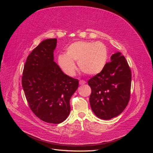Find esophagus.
Instances as JSON below:
<instances>
[{
	"mask_svg": "<svg viewBox=\"0 0 153 153\" xmlns=\"http://www.w3.org/2000/svg\"><path fill=\"white\" fill-rule=\"evenodd\" d=\"M79 84H80V85H84V84H85V82L84 80H81L79 81Z\"/></svg>",
	"mask_w": 153,
	"mask_h": 153,
	"instance_id": "obj_1",
	"label": "esophagus"
}]
</instances>
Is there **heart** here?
I'll return each instance as SVG.
<instances>
[{
	"instance_id": "heart-1",
	"label": "heart",
	"mask_w": 153,
	"mask_h": 153,
	"mask_svg": "<svg viewBox=\"0 0 153 153\" xmlns=\"http://www.w3.org/2000/svg\"><path fill=\"white\" fill-rule=\"evenodd\" d=\"M108 60V50L101 42L82 41L71 44L66 54L60 55L58 62L62 70L73 75L78 62L80 70L87 75H96L105 69Z\"/></svg>"
}]
</instances>
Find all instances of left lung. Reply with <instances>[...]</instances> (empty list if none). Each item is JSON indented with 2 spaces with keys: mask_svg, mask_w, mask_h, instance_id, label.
Returning a JSON list of instances; mask_svg holds the SVG:
<instances>
[{
  "mask_svg": "<svg viewBox=\"0 0 153 153\" xmlns=\"http://www.w3.org/2000/svg\"><path fill=\"white\" fill-rule=\"evenodd\" d=\"M131 71L121 53L111 56L103 70L88 81L91 88L89 101L97 117L108 120L126 108L131 94Z\"/></svg>",
  "mask_w": 153,
  "mask_h": 153,
  "instance_id": "1",
  "label": "left lung"
}]
</instances>
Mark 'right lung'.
Returning <instances> with one entry per match:
<instances>
[{
	"label": "right lung",
	"mask_w": 153,
	"mask_h": 153,
	"mask_svg": "<svg viewBox=\"0 0 153 153\" xmlns=\"http://www.w3.org/2000/svg\"><path fill=\"white\" fill-rule=\"evenodd\" d=\"M57 39L43 41L27 57L22 84L29 107L44 122L59 124L70 112L78 80L64 74L53 61Z\"/></svg>",
	"instance_id": "right-lung-1"
}]
</instances>
